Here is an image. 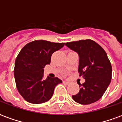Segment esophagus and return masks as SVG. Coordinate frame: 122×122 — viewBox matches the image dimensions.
Returning a JSON list of instances; mask_svg holds the SVG:
<instances>
[{
    "instance_id": "34e87169",
    "label": "esophagus",
    "mask_w": 122,
    "mask_h": 122,
    "mask_svg": "<svg viewBox=\"0 0 122 122\" xmlns=\"http://www.w3.org/2000/svg\"><path fill=\"white\" fill-rule=\"evenodd\" d=\"M63 84H65V85H69V82H66V81H63Z\"/></svg>"
}]
</instances>
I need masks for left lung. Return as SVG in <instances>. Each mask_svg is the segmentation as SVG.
<instances>
[{"instance_id": "obj_1", "label": "left lung", "mask_w": 122, "mask_h": 122, "mask_svg": "<svg viewBox=\"0 0 122 122\" xmlns=\"http://www.w3.org/2000/svg\"><path fill=\"white\" fill-rule=\"evenodd\" d=\"M65 45L79 56L78 72L85 79L78 93L72 95L74 101L89 105L99 100L110 84L112 66L103 48L90 39L71 42Z\"/></svg>"}]
</instances>
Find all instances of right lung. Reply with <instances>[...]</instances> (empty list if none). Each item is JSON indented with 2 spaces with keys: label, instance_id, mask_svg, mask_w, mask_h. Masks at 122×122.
Instances as JSON below:
<instances>
[{
  "label": "right lung",
  "instance_id": "add662e5",
  "mask_svg": "<svg viewBox=\"0 0 122 122\" xmlns=\"http://www.w3.org/2000/svg\"><path fill=\"white\" fill-rule=\"evenodd\" d=\"M65 43L35 40L23 47L15 61L14 77L16 87L23 98L32 104H41L50 99L54 89L62 80L57 77L44 78V68L50 64L53 52Z\"/></svg>",
  "mask_w": 122,
  "mask_h": 122
}]
</instances>
